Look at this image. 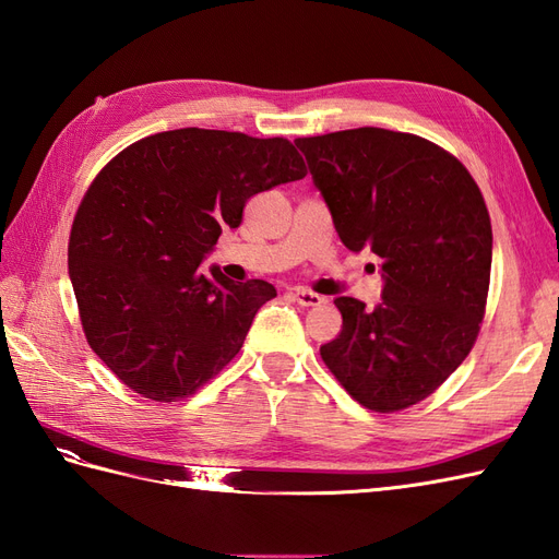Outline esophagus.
Here are the masks:
<instances>
[{
  "label": "esophagus",
  "instance_id": "esophagus-1",
  "mask_svg": "<svg viewBox=\"0 0 559 559\" xmlns=\"http://www.w3.org/2000/svg\"><path fill=\"white\" fill-rule=\"evenodd\" d=\"M292 296L302 308H314V306H321V302H324V296H319V294L306 289V286H296V289H292Z\"/></svg>",
  "mask_w": 559,
  "mask_h": 559
}]
</instances>
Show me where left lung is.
Returning a JSON list of instances; mask_svg holds the SVG:
<instances>
[{"instance_id": "1", "label": "left lung", "mask_w": 559, "mask_h": 559, "mask_svg": "<svg viewBox=\"0 0 559 559\" xmlns=\"http://www.w3.org/2000/svg\"><path fill=\"white\" fill-rule=\"evenodd\" d=\"M341 242L382 259L373 310L335 298L343 331L319 354L364 408L399 413L441 386L476 345L492 224L476 179L411 132L354 128L298 138Z\"/></svg>"}]
</instances>
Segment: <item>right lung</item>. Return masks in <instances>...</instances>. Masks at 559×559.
Returning <instances> with one entry per match:
<instances>
[{
  "mask_svg": "<svg viewBox=\"0 0 559 559\" xmlns=\"http://www.w3.org/2000/svg\"><path fill=\"white\" fill-rule=\"evenodd\" d=\"M308 175L284 138L181 128L114 156L76 210L67 265L86 341L132 392L195 394L240 352L273 284H235L200 261L247 200Z\"/></svg>",
  "mask_w": 559,
  "mask_h": 559,
  "instance_id": "right-lung-1",
  "label": "right lung"
}]
</instances>
